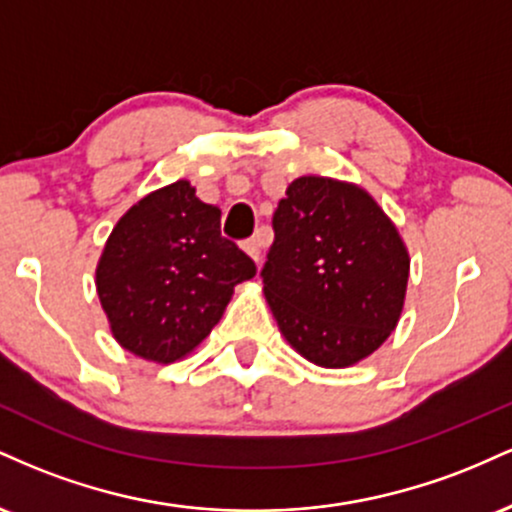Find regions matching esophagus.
Returning <instances> with one entry per match:
<instances>
[{"label":"esophagus","instance_id":"34e87169","mask_svg":"<svg viewBox=\"0 0 512 512\" xmlns=\"http://www.w3.org/2000/svg\"><path fill=\"white\" fill-rule=\"evenodd\" d=\"M264 245H267V233H264V231H257L255 236L245 240V243H243V250L248 252V255L252 257V260H255L257 264H260V260H262V248H264Z\"/></svg>","mask_w":512,"mask_h":512}]
</instances>
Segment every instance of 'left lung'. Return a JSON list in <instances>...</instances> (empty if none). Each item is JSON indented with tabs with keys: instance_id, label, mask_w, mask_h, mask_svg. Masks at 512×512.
Wrapping results in <instances>:
<instances>
[{
	"instance_id": "left-lung-1",
	"label": "left lung",
	"mask_w": 512,
	"mask_h": 512,
	"mask_svg": "<svg viewBox=\"0 0 512 512\" xmlns=\"http://www.w3.org/2000/svg\"><path fill=\"white\" fill-rule=\"evenodd\" d=\"M264 296L289 344L308 361L346 368L395 330L409 279L397 228L361 187L293 180L272 216Z\"/></svg>"
}]
</instances>
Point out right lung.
Wrapping results in <instances>:
<instances>
[{
    "label": "right lung",
    "instance_id": "obj_1",
    "mask_svg": "<svg viewBox=\"0 0 512 512\" xmlns=\"http://www.w3.org/2000/svg\"><path fill=\"white\" fill-rule=\"evenodd\" d=\"M255 262L221 236V211L178 180L117 221L96 272L115 339L132 354L173 363L221 320Z\"/></svg>",
    "mask_w": 512,
    "mask_h": 512
}]
</instances>
